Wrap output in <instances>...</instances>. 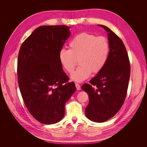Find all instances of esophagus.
I'll return each mask as SVG.
<instances>
[{
    "instance_id": "esophagus-1",
    "label": "esophagus",
    "mask_w": 147,
    "mask_h": 147,
    "mask_svg": "<svg viewBox=\"0 0 147 147\" xmlns=\"http://www.w3.org/2000/svg\"><path fill=\"white\" fill-rule=\"evenodd\" d=\"M75 86H76V88H77V90H81L80 85L79 84H78V83H75Z\"/></svg>"
}]
</instances>
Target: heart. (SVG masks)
Returning <instances> with one entry per match:
<instances>
[{"label": "heart", "instance_id": "1", "mask_svg": "<svg viewBox=\"0 0 147 147\" xmlns=\"http://www.w3.org/2000/svg\"><path fill=\"white\" fill-rule=\"evenodd\" d=\"M69 50L63 48L59 53V59L63 69L71 74L77 64L80 65L72 75L75 82H83L92 72L98 73L104 68L109 55V43L104 36L96 37L87 32L75 36L69 43Z\"/></svg>", "mask_w": 147, "mask_h": 147}]
</instances>
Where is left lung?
<instances>
[{
  "instance_id": "1",
  "label": "left lung",
  "mask_w": 147,
  "mask_h": 147,
  "mask_svg": "<svg viewBox=\"0 0 147 147\" xmlns=\"http://www.w3.org/2000/svg\"><path fill=\"white\" fill-rule=\"evenodd\" d=\"M108 32L110 47L107 61L96 77L82 89L89 96L86 117L102 123L116 115L124 104L130 78V62L121 39L105 26L99 25Z\"/></svg>"
}]
</instances>
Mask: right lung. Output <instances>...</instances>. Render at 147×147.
<instances>
[{"label": "right lung", "instance_id": "add662e5", "mask_svg": "<svg viewBox=\"0 0 147 147\" xmlns=\"http://www.w3.org/2000/svg\"><path fill=\"white\" fill-rule=\"evenodd\" d=\"M69 29L65 25L40 26L20 49L17 74L22 97L32 117L45 124L63 119L65 104L76 91L59 59Z\"/></svg>", "mask_w": 147, "mask_h": 147}]
</instances>
